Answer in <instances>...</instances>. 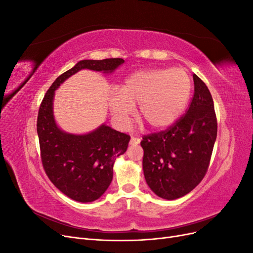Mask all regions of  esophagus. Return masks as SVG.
<instances>
[{
	"label": "esophagus",
	"instance_id": "esophagus-1",
	"mask_svg": "<svg viewBox=\"0 0 253 253\" xmlns=\"http://www.w3.org/2000/svg\"><path fill=\"white\" fill-rule=\"evenodd\" d=\"M140 141H141V139L138 138V137H132L131 140H129V144L137 145L138 143H140Z\"/></svg>",
	"mask_w": 253,
	"mask_h": 253
}]
</instances>
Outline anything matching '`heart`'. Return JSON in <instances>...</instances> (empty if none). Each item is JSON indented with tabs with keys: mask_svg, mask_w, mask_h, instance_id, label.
<instances>
[{
	"mask_svg": "<svg viewBox=\"0 0 253 253\" xmlns=\"http://www.w3.org/2000/svg\"><path fill=\"white\" fill-rule=\"evenodd\" d=\"M191 79L182 68H149L125 80L110 95V108L121 126H127L139 104V117L153 128H164L179 118L191 94Z\"/></svg>",
	"mask_w": 253,
	"mask_h": 253,
	"instance_id": "obj_1",
	"label": "heart"
}]
</instances>
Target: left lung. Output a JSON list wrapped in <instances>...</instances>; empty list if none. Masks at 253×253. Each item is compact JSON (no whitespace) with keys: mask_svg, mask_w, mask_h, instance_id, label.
Instances as JSON below:
<instances>
[{"mask_svg":"<svg viewBox=\"0 0 253 253\" xmlns=\"http://www.w3.org/2000/svg\"><path fill=\"white\" fill-rule=\"evenodd\" d=\"M194 96L187 113L166 131L142 137L145 181L157 196L176 200L191 192L208 170L217 121L213 99L193 75Z\"/></svg>","mask_w":253,"mask_h":253,"instance_id":"1","label":"left lung"}]
</instances>
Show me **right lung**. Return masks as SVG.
Segmentation results:
<instances>
[{
	"label": "right lung",
	"instance_id": "add662e5",
	"mask_svg": "<svg viewBox=\"0 0 253 253\" xmlns=\"http://www.w3.org/2000/svg\"><path fill=\"white\" fill-rule=\"evenodd\" d=\"M124 62L121 58L79 61L55 80L40 105L37 132L45 173L61 192L76 202H94L105 192L113 179L115 159L126 151L131 137L106 125L83 135L62 131L53 117L55 90L81 70L109 74Z\"/></svg>",
	"mask_w": 253,
	"mask_h": 253
}]
</instances>
